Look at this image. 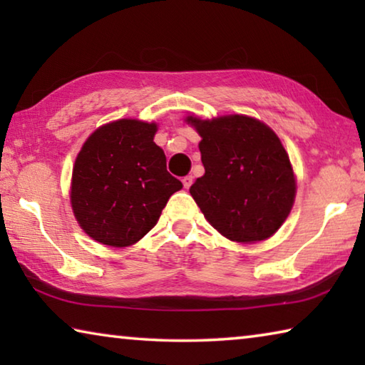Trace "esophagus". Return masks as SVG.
<instances>
[{
  "label": "esophagus",
  "mask_w": 365,
  "mask_h": 365,
  "mask_svg": "<svg viewBox=\"0 0 365 365\" xmlns=\"http://www.w3.org/2000/svg\"><path fill=\"white\" fill-rule=\"evenodd\" d=\"M183 187L185 188H190L191 187V183H193V177H191V175H187V177H183Z\"/></svg>",
  "instance_id": "obj_1"
}]
</instances>
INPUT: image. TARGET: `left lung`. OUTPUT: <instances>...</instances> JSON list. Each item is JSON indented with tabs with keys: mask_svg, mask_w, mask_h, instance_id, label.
<instances>
[{
	"mask_svg": "<svg viewBox=\"0 0 365 365\" xmlns=\"http://www.w3.org/2000/svg\"><path fill=\"white\" fill-rule=\"evenodd\" d=\"M201 137L205 175L190 193L222 237L242 245L270 238L292 212L296 175L285 146L272 128L245 114L212 119L190 114Z\"/></svg>",
	"mask_w": 365,
	"mask_h": 365,
	"instance_id": "1",
	"label": "left lung"
}]
</instances>
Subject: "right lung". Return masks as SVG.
I'll use <instances>...</instances> for the list:
<instances>
[{"label":"right lung","instance_id":"1","mask_svg":"<svg viewBox=\"0 0 365 365\" xmlns=\"http://www.w3.org/2000/svg\"><path fill=\"white\" fill-rule=\"evenodd\" d=\"M156 122L119 119L98 127L72 169L71 206L82 230L110 248L140 242L183 185L154 143Z\"/></svg>","mask_w":365,"mask_h":365}]
</instances>
